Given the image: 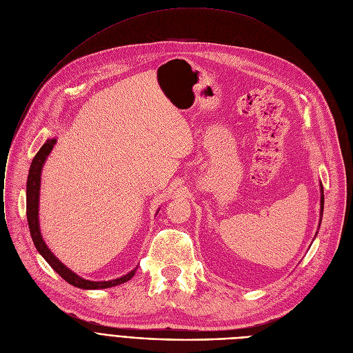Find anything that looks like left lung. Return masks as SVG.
<instances>
[{"mask_svg":"<svg viewBox=\"0 0 353 353\" xmlns=\"http://www.w3.org/2000/svg\"><path fill=\"white\" fill-rule=\"evenodd\" d=\"M323 213V188H322V183H321V216Z\"/></svg>","mask_w":353,"mask_h":353,"instance_id":"8db88e82","label":"left lung"}]
</instances>
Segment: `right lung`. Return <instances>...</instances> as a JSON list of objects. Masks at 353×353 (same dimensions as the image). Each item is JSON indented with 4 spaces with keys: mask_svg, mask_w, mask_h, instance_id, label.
Instances as JSON below:
<instances>
[{
    "mask_svg": "<svg viewBox=\"0 0 353 353\" xmlns=\"http://www.w3.org/2000/svg\"><path fill=\"white\" fill-rule=\"evenodd\" d=\"M57 139H49L46 140V143L41 147V150L37 152L35 158L32 159V164L30 168V174H28V181H26V219H28V226H30V232H31V237L34 245L37 248V250L39 252V254L48 261V264L57 271V273L69 284H72L73 287L82 288V290H99V288H110L119 284H123L125 281H128L134 274L135 270L139 267H135L134 270H131L130 273H127L125 276L116 279V280H110V281H90V280H85L80 276L74 274L72 270H69L63 263H61L55 254H53L48 246L45 245V241L42 239L41 230H39V189H41V172H42V167L45 164V161L48 158V155L50 154L53 145H55Z\"/></svg>",
    "mask_w": 353,
    "mask_h": 353,
    "instance_id": "right-lung-1",
    "label": "right lung"
}]
</instances>
